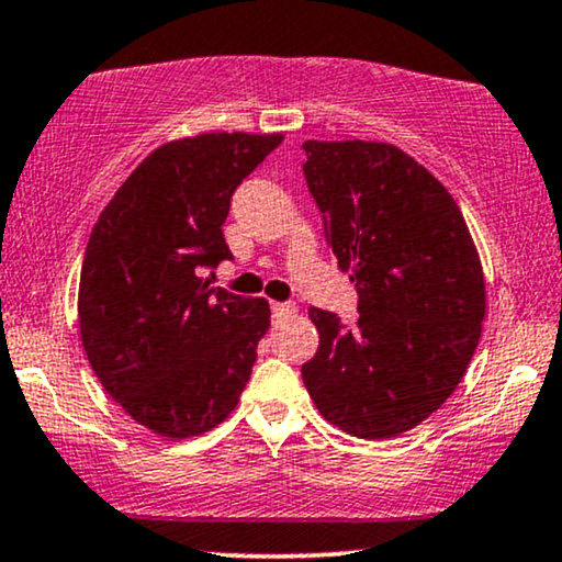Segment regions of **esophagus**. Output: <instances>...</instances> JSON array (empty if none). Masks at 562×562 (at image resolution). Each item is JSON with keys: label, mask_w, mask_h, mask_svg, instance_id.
<instances>
[{"label": "esophagus", "mask_w": 562, "mask_h": 562, "mask_svg": "<svg viewBox=\"0 0 562 562\" xmlns=\"http://www.w3.org/2000/svg\"><path fill=\"white\" fill-rule=\"evenodd\" d=\"M272 313L277 318H285V316H295L297 305L295 303H272Z\"/></svg>", "instance_id": "obj_1"}]
</instances>
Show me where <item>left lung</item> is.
<instances>
[{"instance_id": "left-lung-1", "label": "left lung", "mask_w": 562, "mask_h": 562, "mask_svg": "<svg viewBox=\"0 0 562 562\" xmlns=\"http://www.w3.org/2000/svg\"><path fill=\"white\" fill-rule=\"evenodd\" d=\"M305 182L359 318L311 308L318 351L303 383L318 414L359 439L414 429L454 393L481 339L485 280L447 187L398 146L305 140Z\"/></svg>"}]
</instances>
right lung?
I'll return each instance as SVG.
<instances>
[{
  "label": "right lung",
  "instance_id": "add662e5",
  "mask_svg": "<svg viewBox=\"0 0 562 562\" xmlns=\"http://www.w3.org/2000/svg\"><path fill=\"white\" fill-rule=\"evenodd\" d=\"M282 138L236 131L169 140L117 187L89 236L81 347L104 391L159 437L211 431L249 383L269 303L211 288L200 269L231 259V194Z\"/></svg>",
  "mask_w": 562,
  "mask_h": 562
}]
</instances>
